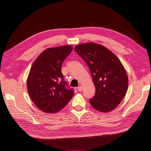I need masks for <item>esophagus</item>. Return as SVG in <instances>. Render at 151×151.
Here are the masks:
<instances>
[{
  "label": "esophagus",
  "instance_id": "1",
  "mask_svg": "<svg viewBox=\"0 0 151 151\" xmlns=\"http://www.w3.org/2000/svg\"><path fill=\"white\" fill-rule=\"evenodd\" d=\"M82 90H83V88H82V86H79L78 88V91H80V92H81V91H82Z\"/></svg>",
  "mask_w": 151,
  "mask_h": 151
}]
</instances>
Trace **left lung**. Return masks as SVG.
I'll use <instances>...</instances> for the list:
<instances>
[{
	"instance_id": "1",
	"label": "left lung",
	"mask_w": 151,
	"mask_h": 151,
	"mask_svg": "<svg viewBox=\"0 0 151 151\" xmlns=\"http://www.w3.org/2000/svg\"><path fill=\"white\" fill-rule=\"evenodd\" d=\"M75 50L88 65L96 87L95 96L89 99L91 106L104 113L113 110L128 88V77L122 63L114 53L99 44L78 45Z\"/></svg>"
}]
</instances>
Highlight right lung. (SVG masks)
Instances as JSON below:
<instances>
[{
  "label": "right lung",
  "mask_w": 151,
  "mask_h": 151,
  "mask_svg": "<svg viewBox=\"0 0 151 151\" xmlns=\"http://www.w3.org/2000/svg\"><path fill=\"white\" fill-rule=\"evenodd\" d=\"M72 50L68 45L46 49L30 68L27 83L28 93L34 104L45 113L58 112L73 96L74 90L68 88L61 71L63 60Z\"/></svg>",
  "instance_id": "obj_1"
}]
</instances>
